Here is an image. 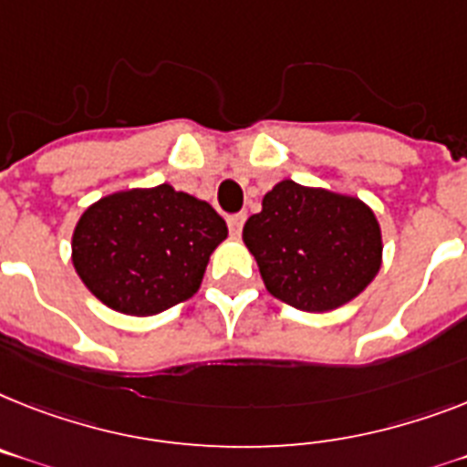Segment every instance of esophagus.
<instances>
[{
  "mask_svg": "<svg viewBox=\"0 0 467 467\" xmlns=\"http://www.w3.org/2000/svg\"><path fill=\"white\" fill-rule=\"evenodd\" d=\"M243 224H245V214H234V217H229V231H231V236L238 238L241 236V231H243Z\"/></svg>",
  "mask_w": 467,
  "mask_h": 467,
  "instance_id": "1",
  "label": "esophagus"
}]
</instances>
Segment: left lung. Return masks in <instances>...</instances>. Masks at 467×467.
Listing matches in <instances>:
<instances>
[{
  "label": "left lung",
  "mask_w": 467,
  "mask_h": 467,
  "mask_svg": "<svg viewBox=\"0 0 467 467\" xmlns=\"http://www.w3.org/2000/svg\"><path fill=\"white\" fill-rule=\"evenodd\" d=\"M262 281L275 298L307 312L341 307L381 265V234L365 202L281 181L243 226Z\"/></svg>",
  "instance_id": "1"
}]
</instances>
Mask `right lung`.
<instances>
[{"instance_id":"add662e5","label":"right lung","mask_w":467,"mask_h":467,"mask_svg":"<svg viewBox=\"0 0 467 467\" xmlns=\"http://www.w3.org/2000/svg\"><path fill=\"white\" fill-rule=\"evenodd\" d=\"M229 229L212 205L169 183L107 195L73 231V267L111 310L157 315L200 288Z\"/></svg>"}]
</instances>
